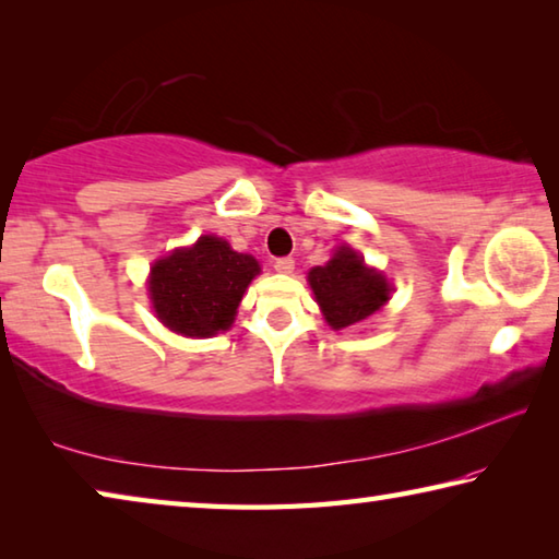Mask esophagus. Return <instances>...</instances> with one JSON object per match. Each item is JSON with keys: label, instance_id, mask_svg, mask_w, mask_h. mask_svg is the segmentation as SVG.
<instances>
[{"label": "esophagus", "instance_id": "esophagus-1", "mask_svg": "<svg viewBox=\"0 0 559 559\" xmlns=\"http://www.w3.org/2000/svg\"><path fill=\"white\" fill-rule=\"evenodd\" d=\"M273 269H276L278 273H290L293 269H296V261H293L290 257H283V259H276V261H273Z\"/></svg>", "mask_w": 559, "mask_h": 559}]
</instances>
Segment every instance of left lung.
<instances>
[{
	"label": "left lung",
	"mask_w": 559,
	"mask_h": 559,
	"mask_svg": "<svg viewBox=\"0 0 559 559\" xmlns=\"http://www.w3.org/2000/svg\"><path fill=\"white\" fill-rule=\"evenodd\" d=\"M310 288L323 308V316L335 330L362 323L390 300V283L382 273L365 266L353 249L340 246L325 266L308 273Z\"/></svg>",
	"instance_id": "1"
}]
</instances>
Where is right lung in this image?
I'll return each mask as SVG.
<instances>
[{
	"mask_svg": "<svg viewBox=\"0 0 559 559\" xmlns=\"http://www.w3.org/2000/svg\"><path fill=\"white\" fill-rule=\"evenodd\" d=\"M259 261L234 251L224 239L202 236L192 249L159 259L150 276V298L163 323L187 337L229 330Z\"/></svg>",
	"mask_w": 559,
	"mask_h": 559,
	"instance_id": "obj_1",
	"label": "right lung"
}]
</instances>
